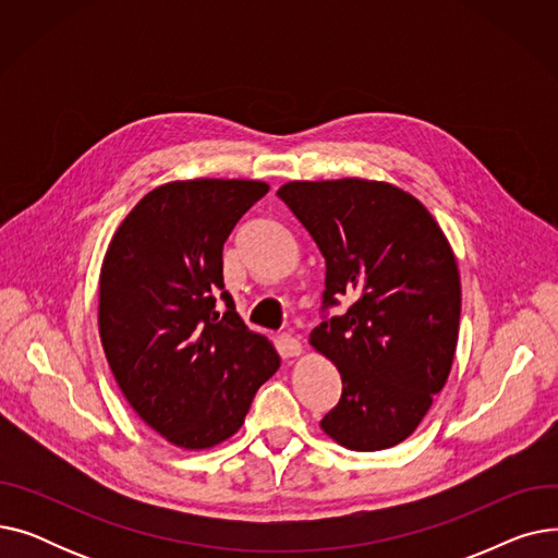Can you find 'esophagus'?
<instances>
[{"instance_id":"34e87169","label":"esophagus","mask_w":558,"mask_h":558,"mask_svg":"<svg viewBox=\"0 0 558 558\" xmlns=\"http://www.w3.org/2000/svg\"><path fill=\"white\" fill-rule=\"evenodd\" d=\"M278 350H280L282 357H299L303 353V345H301V341L296 337L282 335L278 339Z\"/></svg>"}]
</instances>
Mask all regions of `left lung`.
Here are the masks:
<instances>
[{"instance_id": "obj_1", "label": "left lung", "mask_w": 558, "mask_h": 558, "mask_svg": "<svg viewBox=\"0 0 558 558\" xmlns=\"http://www.w3.org/2000/svg\"><path fill=\"white\" fill-rule=\"evenodd\" d=\"M326 257V305L355 299L312 330L341 375L320 421L335 444L375 452L412 436L452 368L461 278L441 226L385 181H289L278 190Z\"/></svg>"}]
</instances>
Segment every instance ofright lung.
Wrapping results in <instances>:
<instances>
[{
    "label": "right lung",
    "instance_id": "right-lung-1",
    "mask_svg": "<svg viewBox=\"0 0 558 558\" xmlns=\"http://www.w3.org/2000/svg\"><path fill=\"white\" fill-rule=\"evenodd\" d=\"M269 192L262 181H171L112 232L99 274V337L135 414L165 441L210 450L240 432L255 391L280 368L223 289V242Z\"/></svg>",
    "mask_w": 558,
    "mask_h": 558
}]
</instances>
